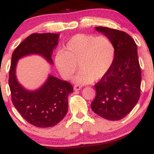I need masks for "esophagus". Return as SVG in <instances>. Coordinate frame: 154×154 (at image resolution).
I'll list each match as a JSON object with an SVG mask.
<instances>
[{
    "mask_svg": "<svg viewBox=\"0 0 154 154\" xmlns=\"http://www.w3.org/2000/svg\"><path fill=\"white\" fill-rule=\"evenodd\" d=\"M81 88H82V87H81V86H79V85H75V87H74V90H75V91H79V90H80Z\"/></svg>",
    "mask_w": 154,
    "mask_h": 154,
    "instance_id": "obj_1",
    "label": "esophagus"
}]
</instances>
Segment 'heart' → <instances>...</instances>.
Masks as SVG:
<instances>
[{
  "instance_id": "1",
  "label": "heart",
  "mask_w": 154,
  "mask_h": 154,
  "mask_svg": "<svg viewBox=\"0 0 154 154\" xmlns=\"http://www.w3.org/2000/svg\"><path fill=\"white\" fill-rule=\"evenodd\" d=\"M115 57V47L105 35L77 34L66 43L65 50H59L55 63L64 79H70L80 71L73 81L76 84H89L102 79L109 72Z\"/></svg>"
}]
</instances>
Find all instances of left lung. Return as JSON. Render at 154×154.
<instances>
[{
    "instance_id": "8db88e82",
    "label": "left lung",
    "mask_w": 154,
    "mask_h": 154,
    "mask_svg": "<svg viewBox=\"0 0 154 154\" xmlns=\"http://www.w3.org/2000/svg\"><path fill=\"white\" fill-rule=\"evenodd\" d=\"M95 28L111 39L115 57L109 72L95 85L96 95L91 109L104 119L117 121L128 115L140 98L141 69L137 45L125 32L103 26Z\"/></svg>"
}]
</instances>
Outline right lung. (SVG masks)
<instances>
[{
  "instance_id": "right-lung-1",
  "label": "right lung",
  "mask_w": 154,
  "mask_h": 154,
  "mask_svg": "<svg viewBox=\"0 0 154 154\" xmlns=\"http://www.w3.org/2000/svg\"><path fill=\"white\" fill-rule=\"evenodd\" d=\"M59 34H32L14 51L8 84L14 106L22 116L38 128H51L60 122L68 111V96L73 92L69 82L51 74L38 89L28 90L19 82L17 66L22 58L38 55L52 65L53 51L59 44Z\"/></svg>"
}]
</instances>
